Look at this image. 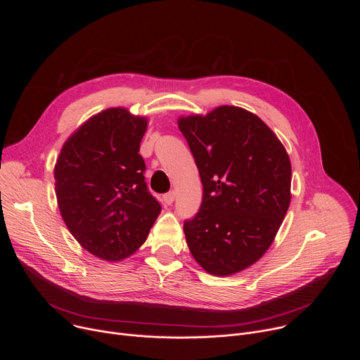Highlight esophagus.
I'll list each match as a JSON object with an SVG mask.
<instances>
[{"instance_id":"esophagus-1","label":"esophagus","mask_w":360,"mask_h":360,"mask_svg":"<svg viewBox=\"0 0 360 360\" xmlns=\"http://www.w3.org/2000/svg\"><path fill=\"white\" fill-rule=\"evenodd\" d=\"M164 200H165L167 205H171V203L175 200V192L171 191V192L165 193V195H164Z\"/></svg>"}]
</instances>
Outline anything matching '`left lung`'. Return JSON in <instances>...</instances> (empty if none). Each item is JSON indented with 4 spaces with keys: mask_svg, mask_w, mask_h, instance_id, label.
Returning <instances> with one entry per match:
<instances>
[{
    "mask_svg": "<svg viewBox=\"0 0 360 360\" xmlns=\"http://www.w3.org/2000/svg\"><path fill=\"white\" fill-rule=\"evenodd\" d=\"M203 186L199 212L184 222L188 248L208 274L228 276L268 250L290 203V161L255 114L222 105L178 121Z\"/></svg>",
    "mask_w": 360,
    "mask_h": 360,
    "instance_id": "8db88e82",
    "label": "left lung"
}]
</instances>
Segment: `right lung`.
Segmentation results:
<instances>
[{"instance_id":"right-lung-1","label":"right lung","mask_w":360,"mask_h":360,"mask_svg":"<svg viewBox=\"0 0 360 360\" xmlns=\"http://www.w3.org/2000/svg\"><path fill=\"white\" fill-rule=\"evenodd\" d=\"M146 125L125 108L105 110L68 138L57 160L61 217L79 245L101 259L132 255L161 214L138 153Z\"/></svg>"}]
</instances>
